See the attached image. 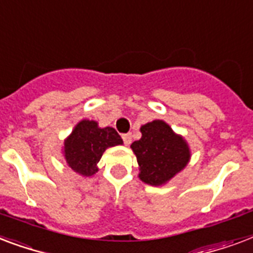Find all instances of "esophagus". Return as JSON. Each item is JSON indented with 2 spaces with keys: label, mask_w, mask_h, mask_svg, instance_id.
Masks as SVG:
<instances>
[{
  "label": "esophagus",
  "mask_w": 253,
  "mask_h": 253,
  "mask_svg": "<svg viewBox=\"0 0 253 253\" xmlns=\"http://www.w3.org/2000/svg\"><path fill=\"white\" fill-rule=\"evenodd\" d=\"M123 140H124L125 145H129L132 142V134L130 133H125V134H123Z\"/></svg>",
  "instance_id": "34e87169"
}]
</instances>
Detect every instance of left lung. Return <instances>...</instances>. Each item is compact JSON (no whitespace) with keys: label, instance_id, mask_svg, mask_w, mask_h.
I'll return each instance as SVG.
<instances>
[{"label":"left lung","instance_id":"1","mask_svg":"<svg viewBox=\"0 0 253 253\" xmlns=\"http://www.w3.org/2000/svg\"><path fill=\"white\" fill-rule=\"evenodd\" d=\"M141 138L130 148L140 166L138 177L152 186H161L185 169L190 160L189 145L162 120L141 126Z\"/></svg>","mask_w":253,"mask_h":253}]
</instances>
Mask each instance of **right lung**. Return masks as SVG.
<instances>
[{
	"label": "right lung",
	"instance_id": "obj_1",
	"mask_svg": "<svg viewBox=\"0 0 253 253\" xmlns=\"http://www.w3.org/2000/svg\"><path fill=\"white\" fill-rule=\"evenodd\" d=\"M121 144L120 134L113 128H99L96 121L82 120L64 141V158L74 171L89 177L97 171L105 149Z\"/></svg>",
	"mask_w": 253,
	"mask_h": 253
}]
</instances>
